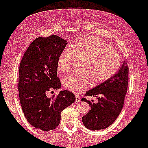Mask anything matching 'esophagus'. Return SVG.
<instances>
[{
    "instance_id": "esophagus-1",
    "label": "esophagus",
    "mask_w": 148,
    "mask_h": 148,
    "mask_svg": "<svg viewBox=\"0 0 148 148\" xmlns=\"http://www.w3.org/2000/svg\"><path fill=\"white\" fill-rule=\"evenodd\" d=\"M80 101H81L80 97L78 96H75V102H79Z\"/></svg>"
}]
</instances>
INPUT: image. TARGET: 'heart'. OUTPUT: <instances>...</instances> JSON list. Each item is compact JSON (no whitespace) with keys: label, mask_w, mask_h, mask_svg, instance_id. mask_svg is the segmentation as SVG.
I'll use <instances>...</instances> for the list:
<instances>
[{"label":"heart","mask_w":148,"mask_h":148,"mask_svg":"<svg viewBox=\"0 0 148 148\" xmlns=\"http://www.w3.org/2000/svg\"><path fill=\"white\" fill-rule=\"evenodd\" d=\"M69 50H64L57 60L58 70L66 73L73 70L75 60H82L80 72L66 77L63 81L66 90L75 93L84 92L87 88L107 82L118 71L121 56L104 40L88 36L74 41Z\"/></svg>","instance_id":"obj_1"}]
</instances>
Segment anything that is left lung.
Returning <instances> with one entry per match:
<instances>
[{"label": "left lung", "instance_id": "1", "mask_svg": "<svg viewBox=\"0 0 148 148\" xmlns=\"http://www.w3.org/2000/svg\"><path fill=\"white\" fill-rule=\"evenodd\" d=\"M129 67L126 60L118 73L112 78L103 84L98 85L86 92L87 96L97 97L98 103L87 100L91 107L90 111L82 117V121L87 129L92 131L104 129L114 122L122 110L125 96L127 91L129 79Z\"/></svg>", "mask_w": 148, "mask_h": 148}]
</instances>
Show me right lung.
I'll return each mask as SVG.
<instances>
[{"label": "right lung", "instance_id": "right-lung-1", "mask_svg": "<svg viewBox=\"0 0 148 148\" xmlns=\"http://www.w3.org/2000/svg\"><path fill=\"white\" fill-rule=\"evenodd\" d=\"M67 41L56 35L38 38L27 48L19 72V97L26 119L36 129L53 130L59 125L60 113L75 101V96L62 90L48 98L46 93L61 88L57 77V60Z\"/></svg>", "mask_w": 148, "mask_h": 148}]
</instances>
